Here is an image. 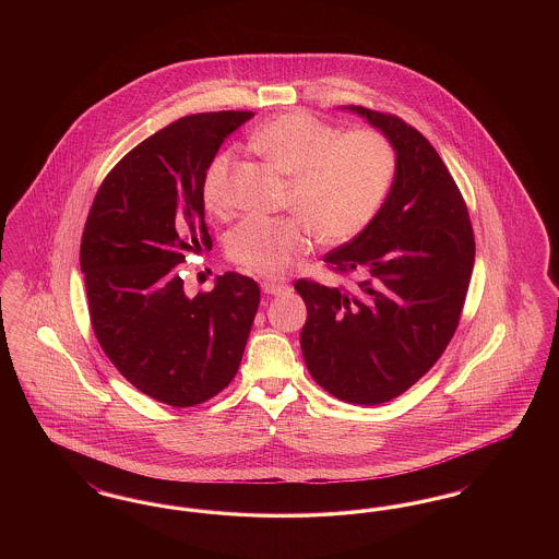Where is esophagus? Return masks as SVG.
<instances>
[{
    "label": "esophagus",
    "instance_id": "1",
    "mask_svg": "<svg viewBox=\"0 0 559 559\" xmlns=\"http://www.w3.org/2000/svg\"><path fill=\"white\" fill-rule=\"evenodd\" d=\"M262 292L267 293V295H281V293L289 292V285L287 283H276V281H264Z\"/></svg>",
    "mask_w": 559,
    "mask_h": 559
}]
</instances>
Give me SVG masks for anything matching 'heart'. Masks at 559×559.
Returning <instances> with one entry per match:
<instances>
[{
	"label": "heart",
	"instance_id": "1",
	"mask_svg": "<svg viewBox=\"0 0 559 559\" xmlns=\"http://www.w3.org/2000/svg\"><path fill=\"white\" fill-rule=\"evenodd\" d=\"M255 148L292 178L287 207L297 215H249L226 240L237 266L276 278L306 253L314 237L346 245L360 237L381 212L394 178L396 148L377 130L342 133L306 110L278 115L253 133ZM235 165L230 148L219 151L203 176V201L213 213L226 210Z\"/></svg>",
	"mask_w": 559,
	"mask_h": 559
}]
</instances>
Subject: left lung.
<instances>
[{"instance_id": "8db88e82", "label": "left lung", "mask_w": 559, "mask_h": 559, "mask_svg": "<svg viewBox=\"0 0 559 559\" xmlns=\"http://www.w3.org/2000/svg\"><path fill=\"white\" fill-rule=\"evenodd\" d=\"M396 148V178L371 226L324 262L362 281L346 292L299 278L308 320L304 360L314 381L349 404L396 399L426 374L459 326L476 240L467 205L426 135L396 115L347 107Z\"/></svg>"}]
</instances>
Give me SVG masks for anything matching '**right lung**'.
Returning <instances> with one entry per match:
<instances>
[{
	"instance_id": "add662e5",
	"label": "right lung",
	"mask_w": 559,
	"mask_h": 559,
	"mask_svg": "<svg viewBox=\"0 0 559 559\" xmlns=\"http://www.w3.org/2000/svg\"><path fill=\"white\" fill-rule=\"evenodd\" d=\"M253 117H182L108 171L81 237L90 319L108 360L135 390L169 406L219 394L239 371L260 306L253 278L226 272L187 297L180 264L210 249L203 176L222 142Z\"/></svg>"
}]
</instances>
